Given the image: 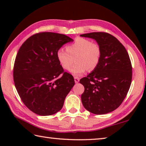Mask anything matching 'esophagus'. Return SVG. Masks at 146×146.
Instances as JSON below:
<instances>
[{"label":"esophagus","mask_w":146,"mask_h":146,"mask_svg":"<svg viewBox=\"0 0 146 146\" xmlns=\"http://www.w3.org/2000/svg\"><path fill=\"white\" fill-rule=\"evenodd\" d=\"M74 79H75V82L76 83V84H77V83H78L79 82V80H80V79H79V78H78V77H74Z\"/></svg>","instance_id":"1"}]
</instances>
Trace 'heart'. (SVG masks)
<instances>
[{"label": "heart", "instance_id": "b5f03b06", "mask_svg": "<svg viewBox=\"0 0 146 146\" xmlns=\"http://www.w3.org/2000/svg\"><path fill=\"white\" fill-rule=\"evenodd\" d=\"M102 51L97 43L84 38H77L73 43L66 47V50L59 49L56 58L62 67L70 69L75 58L76 64L70 72L75 76L84 75L88 70L93 71L97 67L101 58Z\"/></svg>", "mask_w": 146, "mask_h": 146}]
</instances>
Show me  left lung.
Here are the masks:
<instances>
[{"label":"left lung","instance_id":"obj_1","mask_svg":"<svg viewBox=\"0 0 146 146\" xmlns=\"http://www.w3.org/2000/svg\"><path fill=\"white\" fill-rule=\"evenodd\" d=\"M80 36L94 39L102 51L97 67L80 80L84 86L81 95L82 104L93 114L111 112L124 100L131 83L129 55L119 40L109 33L93 32Z\"/></svg>","mask_w":146,"mask_h":146}]
</instances>
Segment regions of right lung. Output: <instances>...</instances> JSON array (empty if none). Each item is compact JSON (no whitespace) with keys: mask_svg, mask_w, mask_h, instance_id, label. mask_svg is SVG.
Here are the masks:
<instances>
[{"mask_svg":"<svg viewBox=\"0 0 146 146\" xmlns=\"http://www.w3.org/2000/svg\"><path fill=\"white\" fill-rule=\"evenodd\" d=\"M73 41L65 35L42 32L30 36L20 48L13 68L15 86L23 103L36 114L59 111L75 85L73 76L64 73L56 58L58 49Z\"/></svg>","mask_w":146,"mask_h":146,"instance_id":"obj_1","label":"right lung"}]
</instances>
